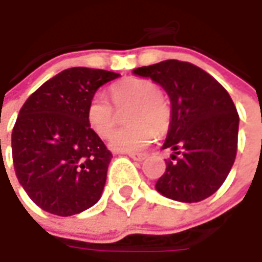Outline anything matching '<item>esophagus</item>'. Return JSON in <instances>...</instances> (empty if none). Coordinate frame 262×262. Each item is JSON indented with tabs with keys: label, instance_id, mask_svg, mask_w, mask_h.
<instances>
[{
	"label": "esophagus",
	"instance_id": "obj_1",
	"mask_svg": "<svg viewBox=\"0 0 262 262\" xmlns=\"http://www.w3.org/2000/svg\"><path fill=\"white\" fill-rule=\"evenodd\" d=\"M128 156L131 157V159H134V160H137V162H143L144 159H147V153H129Z\"/></svg>",
	"mask_w": 262,
	"mask_h": 262
}]
</instances>
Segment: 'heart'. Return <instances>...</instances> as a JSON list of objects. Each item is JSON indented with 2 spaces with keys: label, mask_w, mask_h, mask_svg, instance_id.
Here are the masks:
<instances>
[{
  "label": "heart",
  "mask_w": 262,
  "mask_h": 262,
  "mask_svg": "<svg viewBox=\"0 0 262 262\" xmlns=\"http://www.w3.org/2000/svg\"><path fill=\"white\" fill-rule=\"evenodd\" d=\"M111 99L116 109L133 106L126 114V122L133 124L118 129L111 138V147L119 151H137L147 147L157 134L166 133L170 125V106L159 95V87L144 78L129 77L111 87ZM89 126L102 138H107L115 128L114 107L99 93L86 106Z\"/></svg>",
  "instance_id": "obj_1"
}]
</instances>
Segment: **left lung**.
I'll list each match as a JSON object with an SVG mask.
<instances>
[{
	"instance_id": "8db88e82",
	"label": "left lung",
	"mask_w": 262,
	"mask_h": 262,
	"mask_svg": "<svg viewBox=\"0 0 262 262\" xmlns=\"http://www.w3.org/2000/svg\"><path fill=\"white\" fill-rule=\"evenodd\" d=\"M166 90L172 118L163 148L173 150L156 182L162 195L198 203L213 195L235 163L239 115L226 89L200 67L178 59L140 67Z\"/></svg>"
}]
</instances>
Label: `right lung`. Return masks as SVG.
Segmentation results:
<instances>
[{
    "instance_id": "add662e5",
    "label": "right lung",
    "mask_w": 262,
    "mask_h": 262,
    "mask_svg": "<svg viewBox=\"0 0 262 262\" xmlns=\"http://www.w3.org/2000/svg\"><path fill=\"white\" fill-rule=\"evenodd\" d=\"M118 77L105 70L68 68L21 106L11 134L15 175L48 213L78 214L102 195L112 153L87 124L86 106L99 87Z\"/></svg>"
}]
</instances>
